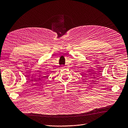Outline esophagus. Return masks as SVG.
<instances>
[{"mask_svg":"<svg viewBox=\"0 0 128 128\" xmlns=\"http://www.w3.org/2000/svg\"><path fill=\"white\" fill-rule=\"evenodd\" d=\"M64 68V66H62V68Z\"/></svg>","mask_w":128,"mask_h":128,"instance_id":"esophagus-1","label":"esophagus"}]
</instances>
